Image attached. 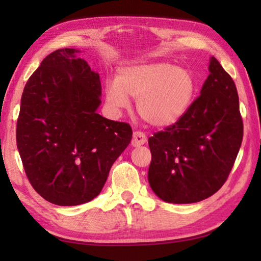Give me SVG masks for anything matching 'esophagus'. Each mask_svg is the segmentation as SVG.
<instances>
[{"label": "esophagus", "instance_id": "esophagus-1", "mask_svg": "<svg viewBox=\"0 0 261 261\" xmlns=\"http://www.w3.org/2000/svg\"><path fill=\"white\" fill-rule=\"evenodd\" d=\"M146 141H147V138H146L145 133H142V132H134L133 139H132V145H133L134 147L144 145Z\"/></svg>", "mask_w": 261, "mask_h": 261}]
</instances>
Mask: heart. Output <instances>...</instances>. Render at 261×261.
<instances>
[{
  "instance_id": "b5f03b06",
  "label": "heart",
  "mask_w": 261,
  "mask_h": 261,
  "mask_svg": "<svg viewBox=\"0 0 261 261\" xmlns=\"http://www.w3.org/2000/svg\"><path fill=\"white\" fill-rule=\"evenodd\" d=\"M195 74L167 62L134 64L120 70L116 81L106 83V101L114 110L128 108L137 99L138 114L154 127L176 123L195 97Z\"/></svg>"
}]
</instances>
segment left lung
<instances>
[{
	"instance_id": "left-lung-1",
	"label": "left lung",
	"mask_w": 261,
	"mask_h": 261,
	"mask_svg": "<svg viewBox=\"0 0 261 261\" xmlns=\"http://www.w3.org/2000/svg\"><path fill=\"white\" fill-rule=\"evenodd\" d=\"M201 95L172 126L148 139V183L163 201H203L227 180L240 149L244 124L234 81L215 57Z\"/></svg>"
}]
</instances>
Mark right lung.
Masks as SVG:
<instances>
[{
	"label": "right lung",
	"mask_w": 261,
	"mask_h": 261,
	"mask_svg": "<svg viewBox=\"0 0 261 261\" xmlns=\"http://www.w3.org/2000/svg\"><path fill=\"white\" fill-rule=\"evenodd\" d=\"M81 51L60 48L24 85L16 144L34 190L57 205L94 199L110 167L132 140L128 123L97 114L101 81Z\"/></svg>",
	"instance_id": "add662e5"
}]
</instances>
